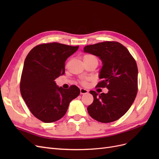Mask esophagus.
Wrapping results in <instances>:
<instances>
[{"instance_id":"obj_1","label":"esophagus","mask_w":159,"mask_h":159,"mask_svg":"<svg viewBox=\"0 0 159 159\" xmlns=\"http://www.w3.org/2000/svg\"><path fill=\"white\" fill-rule=\"evenodd\" d=\"M88 93V90L84 89V88H81L80 89V93L81 94H86Z\"/></svg>"}]
</instances>
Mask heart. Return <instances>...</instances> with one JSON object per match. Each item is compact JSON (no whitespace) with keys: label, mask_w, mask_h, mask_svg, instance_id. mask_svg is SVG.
Returning <instances> with one entry per match:
<instances>
[{"label":"heart","mask_w":159,"mask_h":159,"mask_svg":"<svg viewBox=\"0 0 159 159\" xmlns=\"http://www.w3.org/2000/svg\"><path fill=\"white\" fill-rule=\"evenodd\" d=\"M91 60L98 61V58L95 56L91 55V54H86L84 56V61H91ZM80 84L81 85H88V81L85 80H81L80 81Z\"/></svg>","instance_id":"b5f03b06"}]
</instances>
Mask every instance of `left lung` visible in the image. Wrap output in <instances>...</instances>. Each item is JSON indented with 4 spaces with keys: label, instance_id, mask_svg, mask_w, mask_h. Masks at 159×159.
Listing matches in <instances>:
<instances>
[{
    "label": "left lung",
    "instance_id": "8db88e82",
    "mask_svg": "<svg viewBox=\"0 0 159 159\" xmlns=\"http://www.w3.org/2000/svg\"><path fill=\"white\" fill-rule=\"evenodd\" d=\"M85 52L99 57L103 63L97 88H106L107 93H89L93 102L88 107L89 115L101 123H111L127 113L135 99L138 91L136 61L121 43L99 42L84 47Z\"/></svg>",
    "mask_w": 159,
    "mask_h": 159
}]
</instances>
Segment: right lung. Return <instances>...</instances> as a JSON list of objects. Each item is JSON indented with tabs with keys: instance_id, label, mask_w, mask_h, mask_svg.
<instances>
[{
	"instance_id": "obj_1",
	"label": "right lung",
	"mask_w": 159,
	"mask_h": 159,
	"mask_svg": "<svg viewBox=\"0 0 159 159\" xmlns=\"http://www.w3.org/2000/svg\"><path fill=\"white\" fill-rule=\"evenodd\" d=\"M57 42L41 44L27 55L21 75V95L34 116L44 123L63 117L71 100L80 93L76 85L57 86L54 80L65 73V61L78 50Z\"/></svg>"
}]
</instances>
